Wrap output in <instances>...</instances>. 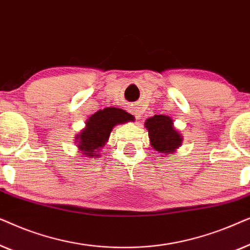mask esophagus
<instances>
[{"label": "esophagus", "instance_id": "1", "mask_svg": "<svg viewBox=\"0 0 250 250\" xmlns=\"http://www.w3.org/2000/svg\"><path fill=\"white\" fill-rule=\"evenodd\" d=\"M135 117H136V118L141 117V112H140V111H135Z\"/></svg>", "mask_w": 250, "mask_h": 250}]
</instances>
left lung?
<instances>
[{
	"label": "left lung",
	"mask_w": 250,
	"mask_h": 250,
	"mask_svg": "<svg viewBox=\"0 0 250 250\" xmlns=\"http://www.w3.org/2000/svg\"><path fill=\"white\" fill-rule=\"evenodd\" d=\"M150 145L163 155H170L182 146L183 136L174 127L173 119L167 115H155L145 123ZM164 157V156H163Z\"/></svg>",
	"instance_id": "1"
}]
</instances>
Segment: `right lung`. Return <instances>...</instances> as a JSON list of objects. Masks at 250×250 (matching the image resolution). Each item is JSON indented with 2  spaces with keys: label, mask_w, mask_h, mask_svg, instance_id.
I'll return each instance as SVG.
<instances>
[{
  "label": "right lung",
  "mask_w": 250,
  "mask_h": 250,
  "mask_svg": "<svg viewBox=\"0 0 250 250\" xmlns=\"http://www.w3.org/2000/svg\"><path fill=\"white\" fill-rule=\"evenodd\" d=\"M134 117L121 108L108 107L101 109L88 117L85 127L75 138L81 155L86 158H98L99 152L108 142L112 128L116 125L133 122Z\"/></svg>",
  "instance_id": "obj_1"
}]
</instances>
